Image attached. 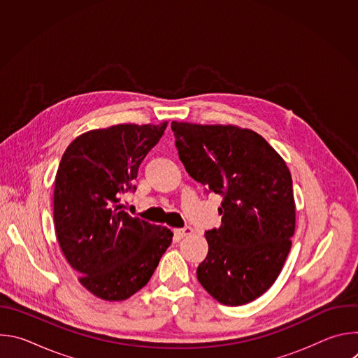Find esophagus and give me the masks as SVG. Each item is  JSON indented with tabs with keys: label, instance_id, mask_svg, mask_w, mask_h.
<instances>
[{
	"label": "esophagus",
	"instance_id": "1",
	"mask_svg": "<svg viewBox=\"0 0 358 358\" xmlns=\"http://www.w3.org/2000/svg\"><path fill=\"white\" fill-rule=\"evenodd\" d=\"M192 234V228L191 227H184V228H178V229H174V235L177 239H182L188 235Z\"/></svg>",
	"mask_w": 358,
	"mask_h": 358
}]
</instances>
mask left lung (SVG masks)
I'll return each instance as SVG.
<instances>
[{"mask_svg":"<svg viewBox=\"0 0 358 358\" xmlns=\"http://www.w3.org/2000/svg\"><path fill=\"white\" fill-rule=\"evenodd\" d=\"M187 173L222 195L221 227L206 232L208 255L198 282L214 299L241 306L278 279L296 225L290 171L258 133L238 126L173 122Z\"/></svg>","mask_w":358,"mask_h":358,"instance_id":"1","label":"left lung"}]
</instances>
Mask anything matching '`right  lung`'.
I'll list each match as a JSON object with an SVG mask.
<instances>
[{
	"label": "right lung",
	"mask_w": 358,
	"mask_h": 358,
	"mask_svg": "<svg viewBox=\"0 0 358 358\" xmlns=\"http://www.w3.org/2000/svg\"><path fill=\"white\" fill-rule=\"evenodd\" d=\"M162 124H116L76 137L55 177L54 221L59 246L80 285L108 301L126 300L147 285L171 245L167 227L123 210L138 166L155 147Z\"/></svg>",
	"instance_id": "add662e5"
}]
</instances>
